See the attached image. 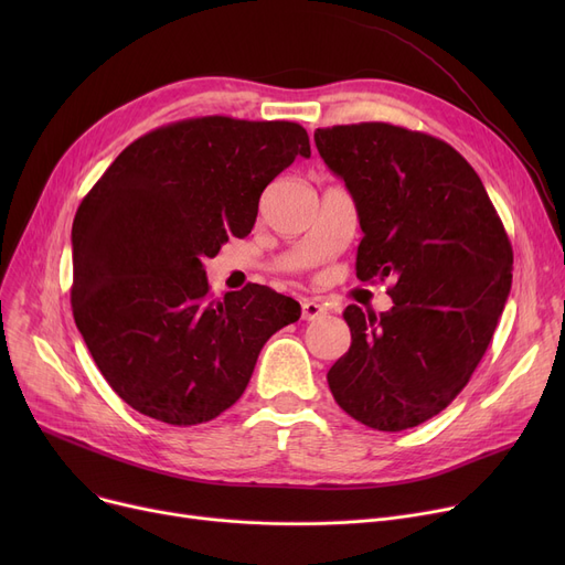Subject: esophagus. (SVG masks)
Returning a JSON list of instances; mask_svg holds the SVG:
<instances>
[{"instance_id": "esophagus-1", "label": "esophagus", "mask_w": 565, "mask_h": 565, "mask_svg": "<svg viewBox=\"0 0 565 565\" xmlns=\"http://www.w3.org/2000/svg\"><path fill=\"white\" fill-rule=\"evenodd\" d=\"M324 313H328V309H324L320 302H316V300H305L302 302V318L305 320H318Z\"/></svg>"}]
</instances>
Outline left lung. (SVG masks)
I'll use <instances>...</instances> for the list:
<instances>
[{"mask_svg":"<svg viewBox=\"0 0 565 565\" xmlns=\"http://www.w3.org/2000/svg\"><path fill=\"white\" fill-rule=\"evenodd\" d=\"M318 153L358 203L362 281L394 279L392 311L350 305L334 401L398 433L447 407L486 354L513 279V247L479 173L454 146L392 124L318 128Z\"/></svg>","mask_w":565,"mask_h":565,"instance_id":"obj_1","label":"left lung"}]
</instances>
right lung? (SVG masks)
Instances as JSON below:
<instances>
[{"mask_svg":"<svg viewBox=\"0 0 565 565\" xmlns=\"http://www.w3.org/2000/svg\"><path fill=\"white\" fill-rule=\"evenodd\" d=\"M311 156L290 121L185 118L132 141L73 222V316L109 387L171 426L213 422L247 390L258 352L300 318L286 295L247 284L211 298L203 258L245 237L258 199Z\"/></svg>","mask_w":565,"mask_h":565,"instance_id":"add662e5","label":"right lung"}]
</instances>
